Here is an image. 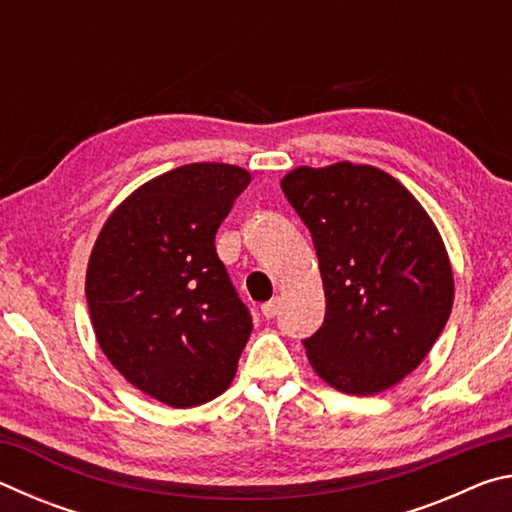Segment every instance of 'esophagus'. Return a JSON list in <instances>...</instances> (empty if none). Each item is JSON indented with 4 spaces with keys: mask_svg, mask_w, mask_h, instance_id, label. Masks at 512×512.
<instances>
[{
    "mask_svg": "<svg viewBox=\"0 0 512 512\" xmlns=\"http://www.w3.org/2000/svg\"><path fill=\"white\" fill-rule=\"evenodd\" d=\"M280 307H282V300H280V298H273V300L264 302V305H262V314H264L266 318H275L277 314H280Z\"/></svg>",
    "mask_w": 512,
    "mask_h": 512,
    "instance_id": "esophagus-1",
    "label": "esophagus"
}]
</instances>
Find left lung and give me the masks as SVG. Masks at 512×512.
I'll list each match as a JSON object with an SVG mask.
<instances>
[{
  "label": "left lung",
  "instance_id": "left-lung-1",
  "mask_svg": "<svg viewBox=\"0 0 512 512\" xmlns=\"http://www.w3.org/2000/svg\"><path fill=\"white\" fill-rule=\"evenodd\" d=\"M282 192L311 232L325 320L302 343L329 386L372 395L420 366L443 332L454 277L436 225L409 189L366 164L300 167Z\"/></svg>",
  "mask_w": 512,
  "mask_h": 512
}]
</instances>
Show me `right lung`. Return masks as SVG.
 <instances>
[{"label":"right lung","mask_w":512,"mask_h":512,"mask_svg":"<svg viewBox=\"0 0 512 512\" xmlns=\"http://www.w3.org/2000/svg\"><path fill=\"white\" fill-rule=\"evenodd\" d=\"M250 173L185 164L128 196L94 244L85 296L101 350L142 393L176 409L219 397L253 316L214 237Z\"/></svg>","instance_id":"add662e5"}]
</instances>
